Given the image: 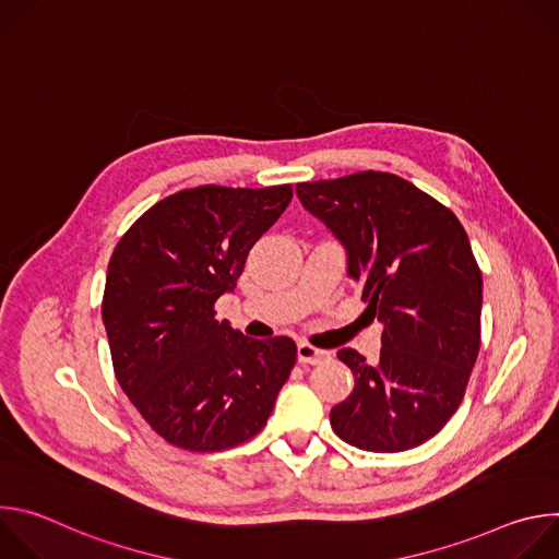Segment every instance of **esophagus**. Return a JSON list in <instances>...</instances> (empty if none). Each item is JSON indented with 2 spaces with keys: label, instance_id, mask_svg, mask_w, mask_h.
Masks as SVG:
<instances>
[{
  "label": "esophagus",
  "instance_id": "34e87169",
  "mask_svg": "<svg viewBox=\"0 0 559 559\" xmlns=\"http://www.w3.org/2000/svg\"><path fill=\"white\" fill-rule=\"evenodd\" d=\"M330 358V352L323 349H316L309 343H298V362L302 365H316V362H323Z\"/></svg>",
  "mask_w": 559,
  "mask_h": 559
}]
</instances>
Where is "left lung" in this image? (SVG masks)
Listing matches in <instances>:
<instances>
[{
  "mask_svg": "<svg viewBox=\"0 0 559 559\" xmlns=\"http://www.w3.org/2000/svg\"><path fill=\"white\" fill-rule=\"evenodd\" d=\"M296 194L345 248L347 276L382 325L376 360L338 352L354 389L330 423L365 451L414 449L455 414L480 352L483 274L468 236L451 210L389 173L298 183Z\"/></svg>",
  "mask_w": 559,
  "mask_h": 559,
  "instance_id": "8db88e82",
  "label": "left lung"
}]
</instances>
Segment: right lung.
<instances>
[{"label": "right lung", "instance_id": "obj_1", "mask_svg": "<svg viewBox=\"0 0 559 559\" xmlns=\"http://www.w3.org/2000/svg\"><path fill=\"white\" fill-rule=\"evenodd\" d=\"M292 201V186H201L150 207L108 265L102 316L115 376L143 420L188 451L254 438L296 362L287 336L248 338L216 321L248 254Z\"/></svg>", "mask_w": 559, "mask_h": 559}]
</instances>
